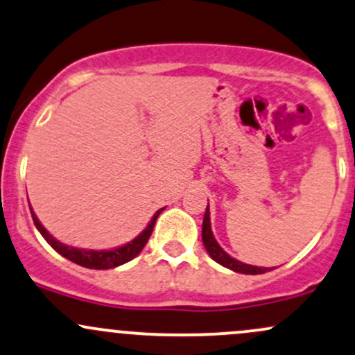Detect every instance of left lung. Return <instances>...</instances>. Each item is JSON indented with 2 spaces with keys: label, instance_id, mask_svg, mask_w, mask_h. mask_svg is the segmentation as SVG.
<instances>
[{
  "label": "left lung",
  "instance_id": "obj_1",
  "mask_svg": "<svg viewBox=\"0 0 355 355\" xmlns=\"http://www.w3.org/2000/svg\"><path fill=\"white\" fill-rule=\"evenodd\" d=\"M202 241H204V246L207 249L210 258L216 261V263L222 264L224 268H229V270L236 272H243V275H261V272L270 271L268 268H258V266H251V264H246V263H241V261H237L236 258H232V256H229L227 252L219 246V243H217L216 237L212 234V229H210L209 204L204 214V222H202Z\"/></svg>",
  "mask_w": 355,
  "mask_h": 355
}]
</instances>
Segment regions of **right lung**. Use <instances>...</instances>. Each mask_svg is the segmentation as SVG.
Listing matches in <instances>:
<instances>
[{
	"label": "right lung",
	"instance_id": "1",
	"mask_svg": "<svg viewBox=\"0 0 355 355\" xmlns=\"http://www.w3.org/2000/svg\"><path fill=\"white\" fill-rule=\"evenodd\" d=\"M30 212H32V219L35 222V225H37L38 232L45 237L46 243L55 249L58 254H62L64 258H67L69 261H72V263L76 264H80V266L84 268H91V270H109V268H116V266H121V264L128 263V261L136 258V256L141 252V249L145 248L148 239H150L151 232H153L155 222H157L159 214L163 212V209H159L155 212V216L151 217L150 224L146 225V229L141 232V234L136 236L133 241H130V243L124 244V246L109 249V251L79 249V248H72V246H67V244L58 243L55 237L50 234L44 225L40 224V220H38V217L35 216L32 207H30Z\"/></svg>",
	"mask_w": 355,
	"mask_h": 355
}]
</instances>
